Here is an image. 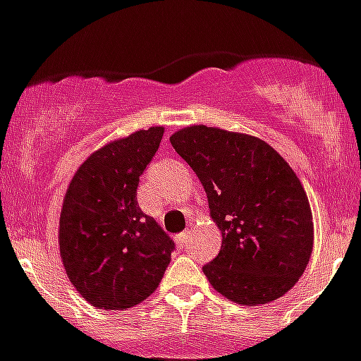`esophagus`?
Wrapping results in <instances>:
<instances>
[{
    "label": "esophagus",
    "mask_w": 361,
    "mask_h": 361,
    "mask_svg": "<svg viewBox=\"0 0 361 361\" xmlns=\"http://www.w3.org/2000/svg\"><path fill=\"white\" fill-rule=\"evenodd\" d=\"M189 238H190V234H189V233H181V234H178V236H176V243H178V247H180V249H183V247H187V241H189Z\"/></svg>",
    "instance_id": "34e87169"
}]
</instances>
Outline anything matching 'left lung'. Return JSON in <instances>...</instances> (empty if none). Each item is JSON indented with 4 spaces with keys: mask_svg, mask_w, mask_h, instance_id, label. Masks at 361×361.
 Instances as JSON below:
<instances>
[{
    "mask_svg": "<svg viewBox=\"0 0 361 361\" xmlns=\"http://www.w3.org/2000/svg\"><path fill=\"white\" fill-rule=\"evenodd\" d=\"M202 181L221 231L207 280L231 302L259 305L300 280L312 252V214L302 183L271 145L221 128L194 125L171 136Z\"/></svg>",
    "mask_w": 361,
    "mask_h": 361,
    "instance_id": "1",
    "label": "left lung"
}]
</instances>
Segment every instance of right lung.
I'll use <instances>...</instances> for the list:
<instances>
[{
    "label": "right lung",
    "mask_w": 361,
    "mask_h": 361,
    "mask_svg": "<svg viewBox=\"0 0 361 361\" xmlns=\"http://www.w3.org/2000/svg\"><path fill=\"white\" fill-rule=\"evenodd\" d=\"M163 128L137 130L96 150L78 169L59 218L68 280L98 309H130L154 293L174 241L137 205V183Z\"/></svg>",
    "instance_id": "obj_1"
}]
</instances>
